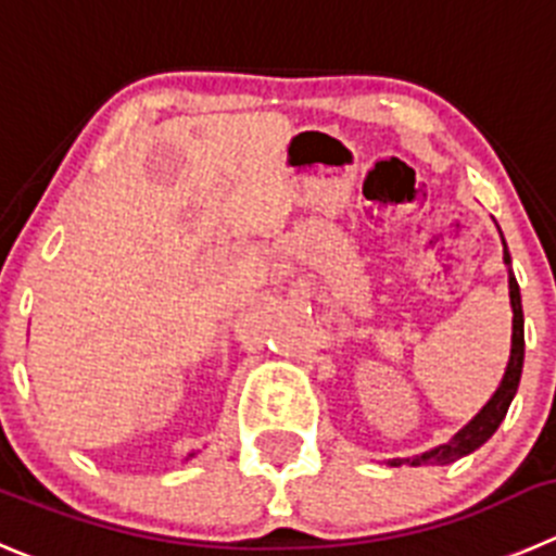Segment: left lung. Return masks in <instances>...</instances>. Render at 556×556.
Listing matches in <instances>:
<instances>
[{
	"label": "left lung",
	"mask_w": 556,
	"mask_h": 556,
	"mask_svg": "<svg viewBox=\"0 0 556 556\" xmlns=\"http://www.w3.org/2000/svg\"><path fill=\"white\" fill-rule=\"evenodd\" d=\"M505 243V238H502ZM505 263H510V252L505 243ZM510 304H513V351L510 362H507L505 378H502L496 395L485 403L480 414L455 435L453 442L442 444V447L430 450V453L417 455V458H406V464L425 466V464H453V460L464 458V455L475 453L477 447L489 442L491 435L496 433L500 422L505 419L507 408H510L513 397H516L518 381H521V367H523V309H521V290H518L516 277H510ZM397 466V460H395Z\"/></svg>",
	"instance_id": "obj_1"
}]
</instances>
